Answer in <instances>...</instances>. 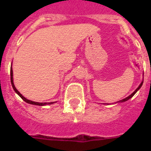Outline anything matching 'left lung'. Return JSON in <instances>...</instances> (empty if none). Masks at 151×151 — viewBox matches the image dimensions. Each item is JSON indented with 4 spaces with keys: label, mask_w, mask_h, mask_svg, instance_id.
<instances>
[{
    "label": "left lung",
    "mask_w": 151,
    "mask_h": 151,
    "mask_svg": "<svg viewBox=\"0 0 151 151\" xmlns=\"http://www.w3.org/2000/svg\"><path fill=\"white\" fill-rule=\"evenodd\" d=\"M142 85H143V81H142V82H141V83L140 84V85H139V86H138V87L137 88L135 89V91H134L133 92L132 94H131L130 95H129V96H128L127 97H125V98H124V99H122V100H120V101H117V102H116V104H117V103H122V102H125V101H127L128 100H129V99H130V98H132V97L133 96H134V94H136V92L138 91L139 90L140 88H141V86H142Z\"/></svg>",
    "instance_id": "obj_1"
}]
</instances>
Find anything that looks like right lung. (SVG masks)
<instances>
[{"label":"right lung","instance_id":"obj_1","mask_svg":"<svg viewBox=\"0 0 151 151\" xmlns=\"http://www.w3.org/2000/svg\"><path fill=\"white\" fill-rule=\"evenodd\" d=\"M13 68H12V66L10 67V79H11V85H12V87H13V90L15 91V92L17 93V94H18L19 97L22 98V100H23L25 102L28 103V104H33V105H37V106H45V105H49V104H54L55 102H50V103H39V102H35V101H30V100H28L27 98H26V97H24V96H22V94H20V92L18 90H17V88H16L15 85H14V83H13ZM57 102V101H56Z\"/></svg>","mask_w":151,"mask_h":151}]
</instances>
